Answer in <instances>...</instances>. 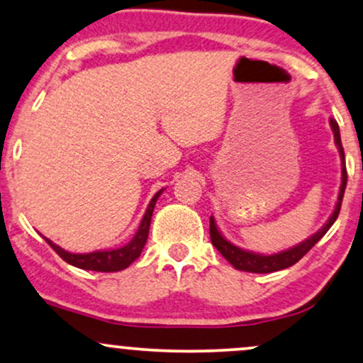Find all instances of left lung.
Masks as SVG:
<instances>
[{
  "label": "left lung",
  "instance_id": "left-lung-1",
  "mask_svg": "<svg viewBox=\"0 0 363 363\" xmlns=\"http://www.w3.org/2000/svg\"><path fill=\"white\" fill-rule=\"evenodd\" d=\"M330 126L333 129L335 134V143H337L340 156H342V186H340V194H338V202L337 207H335L332 217L328 218V222L325 223L321 229L313 234L310 239L303 240L301 244L294 245L288 250H283V252L277 254H271V256H262V254H256V252H249V250H244L237 245L230 244L229 240H225L222 237L220 232H218L216 220L213 217H210V239H212V244L216 245V249L222 254L223 257L229 261L235 269L239 271H245V272H274V271H281L286 269V267H291L293 264H296L299 259H301L305 254L310 250L313 245H315L318 240L323 237L326 232H328L330 227L333 225L335 220H337L340 208H342V200H343V194H345V186H347V168H345V153H343V146H342V138H340V128L338 123L335 119H330Z\"/></svg>",
  "mask_w": 363,
  "mask_h": 363
}]
</instances>
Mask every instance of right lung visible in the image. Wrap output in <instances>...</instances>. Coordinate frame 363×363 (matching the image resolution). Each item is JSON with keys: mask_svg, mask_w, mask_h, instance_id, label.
I'll use <instances>...</instances> for the list:
<instances>
[{"mask_svg": "<svg viewBox=\"0 0 363 363\" xmlns=\"http://www.w3.org/2000/svg\"><path fill=\"white\" fill-rule=\"evenodd\" d=\"M161 191L163 190H160L158 194L151 199L136 235H134L126 245H123V247L111 249V250H96V252H89V254H72V252H67V250H64L62 247H58L57 244H53L50 239H47V237H43V239L47 240L48 245H50V247L55 250L58 256L64 259L65 262L72 264L75 267H80V269L97 271V272H116V271L126 269L129 264L134 262L141 256V250L145 247L146 239H147V232H150L151 216H153L156 200H158Z\"/></svg>", "mask_w": 363, "mask_h": 363, "instance_id": "add662e5", "label": "right lung"}]
</instances>
